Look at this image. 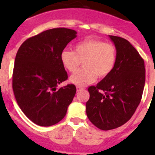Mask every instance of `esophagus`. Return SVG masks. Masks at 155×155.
<instances>
[{
    "label": "esophagus",
    "instance_id": "esophagus-1",
    "mask_svg": "<svg viewBox=\"0 0 155 155\" xmlns=\"http://www.w3.org/2000/svg\"><path fill=\"white\" fill-rule=\"evenodd\" d=\"M77 91H80V90H83V87H81V86H77Z\"/></svg>",
    "mask_w": 155,
    "mask_h": 155
}]
</instances>
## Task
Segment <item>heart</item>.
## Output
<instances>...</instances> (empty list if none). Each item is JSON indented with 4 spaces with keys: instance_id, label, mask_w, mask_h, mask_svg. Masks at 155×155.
Masks as SVG:
<instances>
[{
    "instance_id": "obj_1",
    "label": "heart",
    "mask_w": 155,
    "mask_h": 155,
    "mask_svg": "<svg viewBox=\"0 0 155 155\" xmlns=\"http://www.w3.org/2000/svg\"><path fill=\"white\" fill-rule=\"evenodd\" d=\"M75 51L63 50L61 61L69 72L73 73L83 62L84 68L71 75L70 81L77 86H85L109 76L117 61V50L112 43L97 39H86L77 43Z\"/></svg>"
}]
</instances>
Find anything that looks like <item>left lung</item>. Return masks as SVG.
<instances>
[{"instance_id":"1","label":"left lung","mask_w":155,"mask_h":155,"mask_svg":"<svg viewBox=\"0 0 155 155\" xmlns=\"http://www.w3.org/2000/svg\"><path fill=\"white\" fill-rule=\"evenodd\" d=\"M117 50L113 72L96 86L88 87L87 118L96 127L109 130L132 117L141 100L145 84L144 61L127 39L109 35Z\"/></svg>"}]
</instances>
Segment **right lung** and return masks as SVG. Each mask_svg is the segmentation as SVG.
I'll use <instances>...</instances> for the list:
<instances>
[{
	"label": "right lung",
	"instance_id": "right-lung-1",
	"mask_svg": "<svg viewBox=\"0 0 155 155\" xmlns=\"http://www.w3.org/2000/svg\"><path fill=\"white\" fill-rule=\"evenodd\" d=\"M76 34L66 28L46 30L28 38L18 50L12 75L14 94L24 114L37 125L59 123L73 101L74 84L57 87L68 78L61 54Z\"/></svg>",
	"mask_w": 155,
	"mask_h": 155
}]
</instances>
